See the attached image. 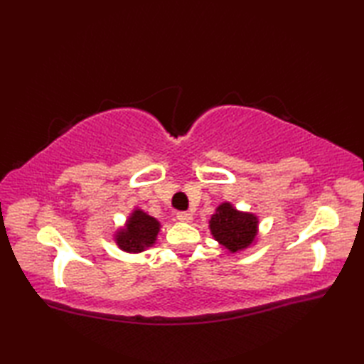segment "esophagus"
Returning a JSON list of instances; mask_svg holds the SVG:
<instances>
[{
    "mask_svg": "<svg viewBox=\"0 0 364 364\" xmlns=\"http://www.w3.org/2000/svg\"><path fill=\"white\" fill-rule=\"evenodd\" d=\"M176 219L180 222H184V223H191L192 222V215L189 213H178L176 214Z\"/></svg>",
    "mask_w": 364,
    "mask_h": 364,
    "instance_id": "esophagus-1",
    "label": "esophagus"
}]
</instances>
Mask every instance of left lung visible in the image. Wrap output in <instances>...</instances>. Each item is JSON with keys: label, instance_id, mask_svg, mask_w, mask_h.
<instances>
[{"label": "left lung", "instance_id": "left-lung-1", "mask_svg": "<svg viewBox=\"0 0 364 364\" xmlns=\"http://www.w3.org/2000/svg\"><path fill=\"white\" fill-rule=\"evenodd\" d=\"M210 231L230 253H239L257 244L259 219L257 214L239 211L230 202H222L210 219Z\"/></svg>", "mask_w": 364, "mask_h": 364}]
</instances>
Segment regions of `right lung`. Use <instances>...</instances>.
Instances as JSON below:
<instances>
[{
	"label": "right lung",
	"instance_id": "right-lung-1",
	"mask_svg": "<svg viewBox=\"0 0 364 364\" xmlns=\"http://www.w3.org/2000/svg\"><path fill=\"white\" fill-rule=\"evenodd\" d=\"M161 222L146 214L141 208L129 213L123 227L115 230L114 241L120 250L127 253H141L156 244Z\"/></svg>",
	"mask_w": 364,
	"mask_h": 364
}]
</instances>
